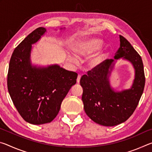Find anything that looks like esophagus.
I'll use <instances>...</instances> for the list:
<instances>
[{"instance_id": "obj_1", "label": "esophagus", "mask_w": 152, "mask_h": 152, "mask_svg": "<svg viewBox=\"0 0 152 152\" xmlns=\"http://www.w3.org/2000/svg\"><path fill=\"white\" fill-rule=\"evenodd\" d=\"M80 78H81V76H80V75H78V78H77V80H76L77 83H79L80 80Z\"/></svg>"}]
</instances>
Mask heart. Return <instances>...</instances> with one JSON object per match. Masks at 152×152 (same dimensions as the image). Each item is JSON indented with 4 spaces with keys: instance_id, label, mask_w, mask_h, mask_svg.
Segmentation results:
<instances>
[{
    "instance_id": "heart-1",
    "label": "heart",
    "mask_w": 152,
    "mask_h": 152,
    "mask_svg": "<svg viewBox=\"0 0 152 152\" xmlns=\"http://www.w3.org/2000/svg\"><path fill=\"white\" fill-rule=\"evenodd\" d=\"M103 41L100 38L92 37L85 39L82 42L76 43L73 46V51L77 55L80 56H88L97 51L102 47ZM107 56V52L104 50H100L92 55L88 59V66L91 68H96L101 65ZM70 60L74 62H77L78 60L74 56H69Z\"/></svg>"
}]
</instances>
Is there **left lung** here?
I'll list each match as a JSON object with an SVG mask.
<instances>
[{
    "label": "left lung",
    "instance_id": "left-lung-1",
    "mask_svg": "<svg viewBox=\"0 0 152 152\" xmlns=\"http://www.w3.org/2000/svg\"><path fill=\"white\" fill-rule=\"evenodd\" d=\"M120 48L114 60H106L88 72L80 81L83 88L82 100L86 115L98 124L112 127L127 121L134 112L145 86L143 64L141 56L124 37L119 35ZM129 61L135 72L132 86L121 91L110 85L109 78L116 61Z\"/></svg>",
    "mask_w": 152,
    "mask_h": 152
}]
</instances>
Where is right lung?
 <instances>
[{
	"label": "right lung",
	"instance_id": "1",
	"mask_svg": "<svg viewBox=\"0 0 152 152\" xmlns=\"http://www.w3.org/2000/svg\"><path fill=\"white\" fill-rule=\"evenodd\" d=\"M46 32L45 28H37L15 49L7 76L8 91L14 105L23 119L33 125L45 124L55 119L78 76L58 64H32V45Z\"/></svg>",
	"mask_w": 152,
	"mask_h": 152
}]
</instances>
